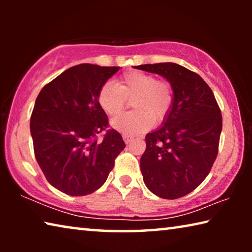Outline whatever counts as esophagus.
<instances>
[{
  "instance_id": "34e87169",
  "label": "esophagus",
  "mask_w": 252,
  "mask_h": 252,
  "mask_svg": "<svg viewBox=\"0 0 252 252\" xmlns=\"http://www.w3.org/2000/svg\"><path fill=\"white\" fill-rule=\"evenodd\" d=\"M122 138H123V140H125V142L127 144V143H130L132 140H133V136H131V135H129V134H123L122 135Z\"/></svg>"
}]
</instances>
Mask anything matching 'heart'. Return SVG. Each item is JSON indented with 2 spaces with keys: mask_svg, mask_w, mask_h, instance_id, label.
Here are the masks:
<instances>
[{
  "mask_svg": "<svg viewBox=\"0 0 252 252\" xmlns=\"http://www.w3.org/2000/svg\"><path fill=\"white\" fill-rule=\"evenodd\" d=\"M126 100L135 110L111 120L113 129L127 134L148 131L153 123L163 121L173 102L171 85L158 80L156 75L141 71L123 74L116 84H103L97 94L101 109L110 117L117 116L126 109Z\"/></svg>",
  "mask_w": 252,
  "mask_h": 252,
  "instance_id": "1",
  "label": "heart"
}]
</instances>
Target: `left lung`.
Returning a JSON list of instances; mask_svg holds the SVG:
<instances>
[{"mask_svg": "<svg viewBox=\"0 0 252 252\" xmlns=\"http://www.w3.org/2000/svg\"><path fill=\"white\" fill-rule=\"evenodd\" d=\"M135 69L163 76L173 91L167 118L146 135L147 148L140 159L143 182L158 197L181 198L210 172L222 130L221 111L209 85L185 66L165 62Z\"/></svg>", "mask_w": 252, "mask_h": 252, "instance_id": "obj_1", "label": "left lung"}]
</instances>
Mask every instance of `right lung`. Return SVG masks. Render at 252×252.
I'll return each instance as SVG.
<instances>
[{"label": "right lung", "instance_id": "add662e5", "mask_svg": "<svg viewBox=\"0 0 252 252\" xmlns=\"http://www.w3.org/2000/svg\"><path fill=\"white\" fill-rule=\"evenodd\" d=\"M120 70L83 63L62 72L42 89L30 122L35 159L46 180L69 195H87L103 186L126 144L97 102L101 87Z\"/></svg>", "mask_w": 252, "mask_h": 252}]
</instances>
